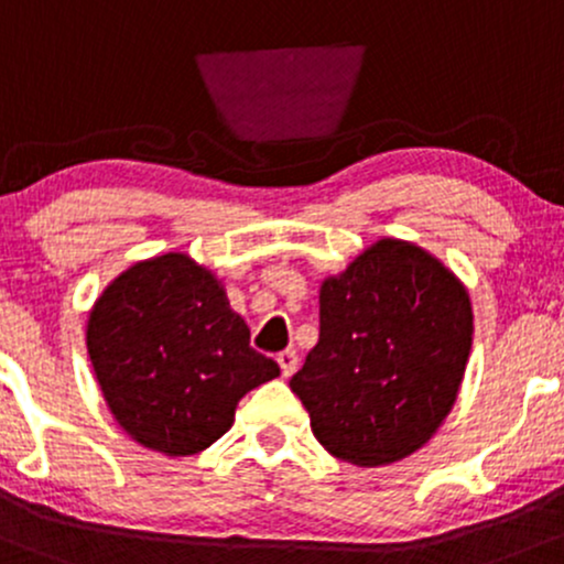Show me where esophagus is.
<instances>
[{
	"label": "esophagus",
	"mask_w": 564,
	"mask_h": 564,
	"mask_svg": "<svg viewBox=\"0 0 564 564\" xmlns=\"http://www.w3.org/2000/svg\"><path fill=\"white\" fill-rule=\"evenodd\" d=\"M276 362H280L282 376L290 378L295 370H299V354H295L293 349H288V351H282L280 357H276Z\"/></svg>",
	"instance_id": "34e87169"
}]
</instances>
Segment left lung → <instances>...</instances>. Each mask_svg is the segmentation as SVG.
I'll list each match as a JSON object with an SVG mask.
<instances>
[{
	"label": "left lung",
	"mask_w": 564,
	"mask_h": 564,
	"mask_svg": "<svg viewBox=\"0 0 564 564\" xmlns=\"http://www.w3.org/2000/svg\"><path fill=\"white\" fill-rule=\"evenodd\" d=\"M464 282L432 252L378 239L319 288V340L290 389L327 453L386 466L432 440L471 351Z\"/></svg>",
	"instance_id": "obj_1"
}]
</instances>
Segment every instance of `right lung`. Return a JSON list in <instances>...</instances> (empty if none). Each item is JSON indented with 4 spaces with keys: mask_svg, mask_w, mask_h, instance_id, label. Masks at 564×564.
<instances>
[{
    "mask_svg": "<svg viewBox=\"0 0 564 564\" xmlns=\"http://www.w3.org/2000/svg\"><path fill=\"white\" fill-rule=\"evenodd\" d=\"M87 354L119 426L164 455L210 447L231 429L239 400L280 376L250 346L224 284L183 252L130 265L100 293Z\"/></svg>",
    "mask_w": 564,
    "mask_h": 564,
    "instance_id": "obj_1",
    "label": "right lung"
}]
</instances>
